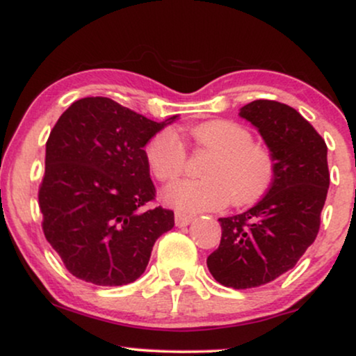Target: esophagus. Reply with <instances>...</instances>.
<instances>
[{
	"label": "esophagus",
	"instance_id": "esophagus-1",
	"mask_svg": "<svg viewBox=\"0 0 356 356\" xmlns=\"http://www.w3.org/2000/svg\"><path fill=\"white\" fill-rule=\"evenodd\" d=\"M174 220H175V225H177V226H187V225H191L193 218L191 215H186V213H179L177 211V213H175Z\"/></svg>",
	"mask_w": 356,
	"mask_h": 356
}]
</instances>
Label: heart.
Returning <instances> with one entry per match:
<instances>
[{
  "mask_svg": "<svg viewBox=\"0 0 356 356\" xmlns=\"http://www.w3.org/2000/svg\"><path fill=\"white\" fill-rule=\"evenodd\" d=\"M198 148L213 153L200 181H177L163 188V202L182 213L220 210L227 203L244 207L257 202L272 186L275 159L267 146L254 143L252 134L231 120H211L191 131ZM151 174L161 182L174 181L186 168V146L177 131L164 129L145 146Z\"/></svg>",
  "mask_w": 356,
  "mask_h": 356,
  "instance_id": "heart-1",
  "label": "heart"
}]
</instances>
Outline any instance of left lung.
<instances>
[{
	"label": "left lung",
	"instance_id": "left-lung-1",
	"mask_svg": "<svg viewBox=\"0 0 356 356\" xmlns=\"http://www.w3.org/2000/svg\"><path fill=\"white\" fill-rule=\"evenodd\" d=\"M239 117L273 154L275 177L252 208L218 220L221 243L207 265L218 283L245 290L288 272L314 243L330 174L325 141L293 107L259 99L241 107Z\"/></svg>",
	"mask_w": 356,
	"mask_h": 356
}]
</instances>
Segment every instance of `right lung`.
I'll use <instances>...</instances> for the list:
<instances>
[{
    "label": "right lung",
    "mask_w": 356,
    "mask_h": 356,
    "mask_svg": "<svg viewBox=\"0 0 356 356\" xmlns=\"http://www.w3.org/2000/svg\"><path fill=\"white\" fill-rule=\"evenodd\" d=\"M175 118L153 122L108 97H84L55 123L39 191L42 227L76 278L129 285L172 229L174 211L148 208L156 188L143 148Z\"/></svg>",
    "instance_id": "right-lung-1"
}]
</instances>
